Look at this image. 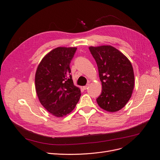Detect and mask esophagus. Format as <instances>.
Here are the masks:
<instances>
[{"label": "esophagus", "instance_id": "obj_1", "mask_svg": "<svg viewBox=\"0 0 160 160\" xmlns=\"http://www.w3.org/2000/svg\"><path fill=\"white\" fill-rule=\"evenodd\" d=\"M89 85H90V84H89V83H88V85H86L85 86H84V87H83V89H85V90H86V89H88L89 88Z\"/></svg>", "mask_w": 160, "mask_h": 160}]
</instances>
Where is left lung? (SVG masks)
Returning <instances> with one entry per match:
<instances>
[{
  "label": "left lung",
  "instance_id": "obj_1",
  "mask_svg": "<svg viewBox=\"0 0 160 160\" xmlns=\"http://www.w3.org/2000/svg\"><path fill=\"white\" fill-rule=\"evenodd\" d=\"M98 65L102 91L97 103L109 112H116L127 104L134 88V72L129 60L111 45L89 47Z\"/></svg>",
  "mask_w": 160,
  "mask_h": 160
}]
</instances>
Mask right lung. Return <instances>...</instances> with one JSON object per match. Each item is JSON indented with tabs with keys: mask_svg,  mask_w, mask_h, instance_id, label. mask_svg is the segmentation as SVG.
I'll list each match as a JSON object with an SVG mask.
<instances>
[{
	"mask_svg": "<svg viewBox=\"0 0 160 160\" xmlns=\"http://www.w3.org/2000/svg\"><path fill=\"white\" fill-rule=\"evenodd\" d=\"M76 50V47L55 48L42 58L36 71L38 98L46 110L57 118L70 113L81 95L70 75L69 65Z\"/></svg>",
	"mask_w": 160,
	"mask_h": 160,
	"instance_id": "obj_1",
	"label": "right lung"
}]
</instances>
